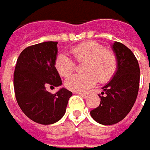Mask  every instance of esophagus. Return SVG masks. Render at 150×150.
Instances as JSON below:
<instances>
[{
  "instance_id": "34e87169",
  "label": "esophagus",
  "mask_w": 150,
  "mask_h": 150,
  "mask_svg": "<svg viewBox=\"0 0 150 150\" xmlns=\"http://www.w3.org/2000/svg\"><path fill=\"white\" fill-rule=\"evenodd\" d=\"M78 95H80L81 96H82L83 98H86L88 95V93L87 92H77Z\"/></svg>"
}]
</instances>
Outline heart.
Listing matches in <instances>:
<instances>
[{
	"instance_id": "heart-1",
	"label": "heart",
	"mask_w": 150,
	"mask_h": 150,
	"mask_svg": "<svg viewBox=\"0 0 150 150\" xmlns=\"http://www.w3.org/2000/svg\"><path fill=\"white\" fill-rule=\"evenodd\" d=\"M70 54L78 63H84L82 75L68 77L65 85L69 90L82 92L93 87L97 81H110L117 71L118 59L115 54L96 41H85L70 49ZM55 68L63 77L70 76L75 71L76 63L65 54H59L55 60Z\"/></svg>"
}]
</instances>
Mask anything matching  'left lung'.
I'll list each match as a JSON object with an SVG mask.
<instances>
[{
  "instance_id": "1",
  "label": "left lung",
  "mask_w": 150,
  "mask_h": 150,
  "mask_svg": "<svg viewBox=\"0 0 150 150\" xmlns=\"http://www.w3.org/2000/svg\"><path fill=\"white\" fill-rule=\"evenodd\" d=\"M112 49L118 59L117 71L98 95L100 105L90 112L96 122L105 125L118 123L127 115L137 98L139 86V66L133 52L120 42H115Z\"/></svg>"
}]
</instances>
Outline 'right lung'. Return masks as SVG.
Instances as JSON below:
<instances>
[{"label":"right lung","mask_w":150,"mask_h":150,"mask_svg":"<svg viewBox=\"0 0 150 150\" xmlns=\"http://www.w3.org/2000/svg\"><path fill=\"white\" fill-rule=\"evenodd\" d=\"M57 45L48 41L27 47L20 54L14 72L17 103L26 116L39 124H54L61 119L73 95L65 88L54 94L46 90L62 84L54 66Z\"/></svg>","instance_id":"right-lung-1"}]
</instances>
